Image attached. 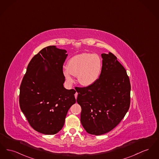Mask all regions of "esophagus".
Instances as JSON below:
<instances>
[{"instance_id": "esophagus-1", "label": "esophagus", "mask_w": 159, "mask_h": 159, "mask_svg": "<svg viewBox=\"0 0 159 159\" xmlns=\"http://www.w3.org/2000/svg\"><path fill=\"white\" fill-rule=\"evenodd\" d=\"M77 95H78V93H75V99H76V98H77Z\"/></svg>"}]
</instances>
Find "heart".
I'll return each mask as SVG.
<instances>
[{
    "mask_svg": "<svg viewBox=\"0 0 159 159\" xmlns=\"http://www.w3.org/2000/svg\"><path fill=\"white\" fill-rule=\"evenodd\" d=\"M102 69L100 57L92 53H82L72 57L68 61L66 68L63 70L66 80L69 83L73 82L72 75H77L80 84L89 86L99 78Z\"/></svg>",
    "mask_w": 159,
    "mask_h": 159,
    "instance_id": "heart-1",
    "label": "heart"
}]
</instances>
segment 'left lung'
<instances>
[{
	"mask_svg": "<svg viewBox=\"0 0 159 159\" xmlns=\"http://www.w3.org/2000/svg\"><path fill=\"white\" fill-rule=\"evenodd\" d=\"M102 72L93 84L75 89L82 108L80 121L87 133L101 135L113 129L130 104V79L112 53L102 54Z\"/></svg>",
	"mask_w": 159,
	"mask_h": 159,
	"instance_id": "left-lung-1",
	"label": "left lung"
}]
</instances>
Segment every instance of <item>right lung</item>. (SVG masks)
Returning <instances> with one entry per match:
<instances>
[{"label": "right lung", "instance_id": "1", "mask_svg": "<svg viewBox=\"0 0 159 159\" xmlns=\"http://www.w3.org/2000/svg\"><path fill=\"white\" fill-rule=\"evenodd\" d=\"M66 53L55 46L43 48L29 63L20 84V109L30 125L44 134L62 129L68 111L75 103V91L63 85Z\"/></svg>", "mask_w": 159, "mask_h": 159}]
</instances>
